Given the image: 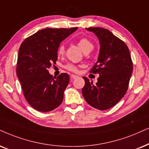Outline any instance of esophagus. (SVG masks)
Wrapping results in <instances>:
<instances>
[{
	"instance_id": "1",
	"label": "esophagus",
	"mask_w": 149,
	"mask_h": 149,
	"mask_svg": "<svg viewBox=\"0 0 149 149\" xmlns=\"http://www.w3.org/2000/svg\"><path fill=\"white\" fill-rule=\"evenodd\" d=\"M78 76H76V75H74V74H71V79H76L78 78Z\"/></svg>"
}]
</instances>
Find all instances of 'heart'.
<instances>
[{"label":"heart","instance_id":"heart-1","mask_svg":"<svg viewBox=\"0 0 149 149\" xmlns=\"http://www.w3.org/2000/svg\"><path fill=\"white\" fill-rule=\"evenodd\" d=\"M78 45L81 49L83 51V52H85L88 50H92L93 47L92 43L87 38H80L78 41ZM65 46H64L63 44H61L60 45L59 47H58V54L59 55H63V54H65ZM65 67L67 70L73 71V72H76L78 69V66L72 63H68L67 65L65 66Z\"/></svg>","mask_w":149,"mask_h":149}]
</instances>
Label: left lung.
I'll list each match as a JSON object with an SVG mask.
<instances>
[{
  "instance_id": "8db88e82",
  "label": "left lung",
  "mask_w": 149,
  "mask_h": 149,
  "mask_svg": "<svg viewBox=\"0 0 149 149\" xmlns=\"http://www.w3.org/2000/svg\"><path fill=\"white\" fill-rule=\"evenodd\" d=\"M86 29L96 35L100 45L97 63L90 71L100 76L95 84L83 77L82 95L91 107L107 110L125 95L133 72L132 60L127 45L109 30L102 27Z\"/></svg>"
}]
</instances>
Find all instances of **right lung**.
Instances as JSON below:
<instances>
[{"instance_id": "1", "label": "right lung", "mask_w": 149, "mask_h": 149, "mask_svg": "<svg viewBox=\"0 0 149 149\" xmlns=\"http://www.w3.org/2000/svg\"><path fill=\"white\" fill-rule=\"evenodd\" d=\"M77 29H41L27 38L20 45L17 76L25 99L38 111H51L63 102L64 91L69 82V75L63 73L56 78L48 69L58 60L61 42Z\"/></svg>"}]
</instances>
